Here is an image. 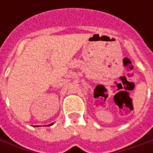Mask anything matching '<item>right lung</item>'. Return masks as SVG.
Here are the masks:
<instances>
[{"mask_svg": "<svg viewBox=\"0 0 153 153\" xmlns=\"http://www.w3.org/2000/svg\"><path fill=\"white\" fill-rule=\"evenodd\" d=\"M53 125V123H51V124H50V125H49V126H51V125Z\"/></svg>", "mask_w": 153, "mask_h": 153, "instance_id": "1", "label": "right lung"}]
</instances>
